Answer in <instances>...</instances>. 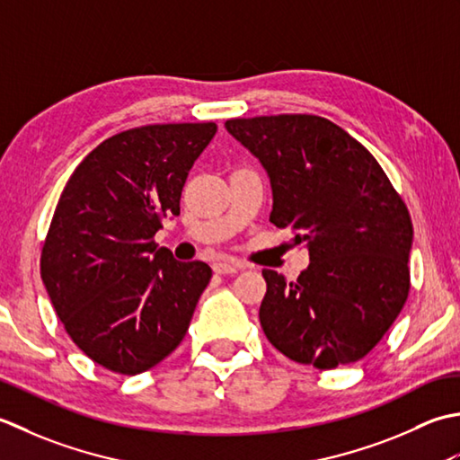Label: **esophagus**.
Masks as SVG:
<instances>
[{"instance_id":"34e87169","label":"esophagus","mask_w":460,"mask_h":460,"mask_svg":"<svg viewBox=\"0 0 460 460\" xmlns=\"http://www.w3.org/2000/svg\"><path fill=\"white\" fill-rule=\"evenodd\" d=\"M246 266L240 264V261H217V264L212 266V270L217 271V274H236L238 270H243Z\"/></svg>"}]
</instances>
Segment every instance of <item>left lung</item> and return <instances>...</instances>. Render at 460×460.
Wrapping results in <instances>:
<instances>
[{
    "label": "left lung",
    "mask_w": 460,
    "mask_h": 460,
    "mask_svg": "<svg viewBox=\"0 0 460 460\" xmlns=\"http://www.w3.org/2000/svg\"><path fill=\"white\" fill-rule=\"evenodd\" d=\"M266 168L270 222L307 243L296 282L264 270L260 323L292 361L333 369L365 358L407 302L413 222L375 156L317 115L226 120Z\"/></svg>",
    "instance_id": "8db88e82"
}]
</instances>
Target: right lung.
<instances>
[{"mask_svg":"<svg viewBox=\"0 0 460 460\" xmlns=\"http://www.w3.org/2000/svg\"><path fill=\"white\" fill-rule=\"evenodd\" d=\"M217 123L146 125L91 151L65 184L41 279L65 332L101 367L137 375L184 340L212 270L158 248Z\"/></svg>","mask_w":460,"mask_h":460,"instance_id":"1","label":"right lung"}]
</instances>
